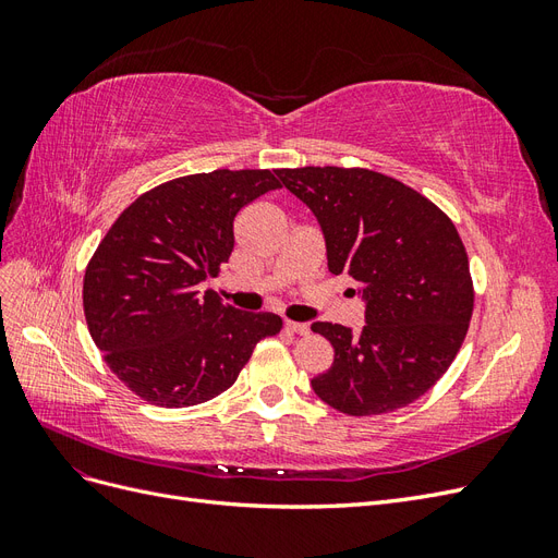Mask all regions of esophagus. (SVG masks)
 I'll list each match as a JSON object with an SVG mask.
<instances>
[{"instance_id":"esophagus-1","label":"esophagus","mask_w":558,"mask_h":558,"mask_svg":"<svg viewBox=\"0 0 558 558\" xmlns=\"http://www.w3.org/2000/svg\"><path fill=\"white\" fill-rule=\"evenodd\" d=\"M286 330L289 332H295V335H307L310 332V326L307 324H298V320H286Z\"/></svg>"}]
</instances>
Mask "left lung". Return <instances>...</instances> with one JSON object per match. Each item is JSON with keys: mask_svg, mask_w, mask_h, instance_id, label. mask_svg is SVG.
<instances>
[{"mask_svg": "<svg viewBox=\"0 0 558 558\" xmlns=\"http://www.w3.org/2000/svg\"><path fill=\"white\" fill-rule=\"evenodd\" d=\"M277 177L314 211L330 272L349 275L365 300L361 335L328 320L312 326L335 349L332 367L312 379L314 393L349 416L408 408L447 373L475 307L459 230L428 197L363 167Z\"/></svg>", "mask_w": 558, "mask_h": 558, "instance_id": "left-lung-1", "label": "left lung"}]
</instances>
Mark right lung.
Instances as JSON below:
<instances>
[{"instance_id":"right-lung-1","label":"right lung","mask_w":558,"mask_h":558,"mask_svg":"<svg viewBox=\"0 0 558 558\" xmlns=\"http://www.w3.org/2000/svg\"><path fill=\"white\" fill-rule=\"evenodd\" d=\"M281 189L269 170H214L156 185L116 218L83 277L93 342L132 393L191 408L234 384L281 316L238 312L199 283L234 248V216Z\"/></svg>"}]
</instances>
